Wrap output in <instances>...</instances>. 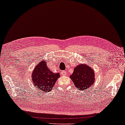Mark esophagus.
Segmentation results:
<instances>
[{"label":"esophagus","instance_id":"34e87169","mask_svg":"<svg viewBox=\"0 0 125 125\" xmlns=\"http://www.w3.org/2000/svg\"><path fill=\"white\" fill-rule=\"evenodd\" d=\"M61 74L62 76H65V75H66V72H65V71H62V72H61Z\"/></svg>","mask_w":125,"mask_h":125}]
</instances>
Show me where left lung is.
<instances>
[{
    "instance_id": "1",
    "label": "left lung",
    "mask_w": 125,
    "mask_h": 125,
    "mask_svg": "<svg viewBox=\"0 0 125 125\" xmlns=\"http://www.w3.org/2000/svg\"><path fill=\"white\" fill-rule=\"evenodd\" d=\"M71 79L79 90H87L94 83V73L87 65H79L74 69Z\"/></svg>"
}]
</instances>
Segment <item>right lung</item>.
<instances>
[{
  "label": "right lung",
  "instance_id": "right-lung-1",
  "mask_svg": "<svg viewBox=\"0 0 125 125\" xmlns=\"http://www.w3.org/2000/svg\"><path fill=\"white\" fill-rule=\"evenodd\" d=\"M59 77V74L51 72L47 68L46 62L43 60L38 63L32 74V82L34 87L43 93L51 91Z\"/></svg>",
  "mask_w": 125,
  "mask_h": 125
}]
</instances>
